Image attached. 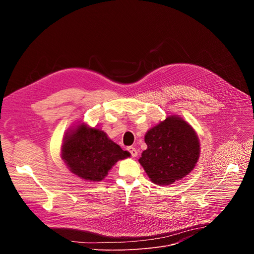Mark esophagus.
Masks as SVG:
<instances>
[{
	"label": "esophagus",
	"instance_id": "1",
	"mask_svg": "<svg viewBox=\"0 0 254 254\" xmlns=\"http://www.w3.org/2000/svg\"><path fill=\"white\" fill-rule=\"evenodd\" d=\"M127 152L130 154V156L133 157V158L137 155V152H136V150H135L133 147H127Z\"/></svg>",
	"mask_w": 254,
	"mask_h": 254
}]
</instances>
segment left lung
I'll return each mask as SVG.
<instances>
[{"instance_id": "left-lung-1", "label": "left lung", "mask_w": 254, "mask_h": 254, "mask_svg": "<svg viewBox=\"0 0 254 254\" xmlns=\"http://www.w3.org/2000/svg\"><path fill=\"white\" fill-rule=\"evenodd\" d=\"M144 141L148 149L138 161L152 182L158 185H170L182 179L194 169L199 158L196 132L175 116L151 128Z\"/></svg>"}]
</instances>
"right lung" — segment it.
<instances>
[{"instance_id":"obj_1","label":"right lung","mask_w":254,"mask_h":254,"mask_svg":"<svg viewBox=\"0 0 254 254\" xmlns=\"http://www.w3.org/2000/svg\"><path fill=\"white\" fill-rule=\"evenodd\" d=\"M129 153L97 128L80 125L66 137L62 146V158L70 171L89 181H100L119 161Z\"/></svg>"}]
</instances>
